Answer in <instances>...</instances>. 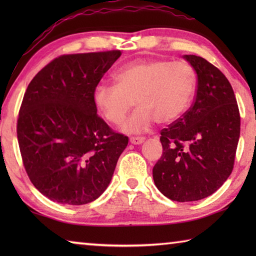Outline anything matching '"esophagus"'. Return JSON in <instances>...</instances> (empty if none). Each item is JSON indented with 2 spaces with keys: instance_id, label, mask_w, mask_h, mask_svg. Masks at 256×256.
Listing matches in <instances>:
<instances>
[{
  "instance_id": "34e87169",
  "label": "esophagus",
  "mask_w": 256,
  "mask_h": 256,
  "mask_svg": "<svg viewBox=\"0 0 256 256\" xmlns=\"http://www.w3.org/2000/svg\"><path fill=\"white\" fill-rule=\"evenodd\" d=\"M144 141V136H131L130 138V142L133 144H141Z\"/></svg>"
}]
</instances>
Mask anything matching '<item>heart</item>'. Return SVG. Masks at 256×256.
<instances>
[{
    "label": "heart",
    "instance_id": "heart-1",
    "mask_svg": "<svg viewBox=\"0 0 256 256\" xmlns=\"http://www.w3.org/2000/svg\"><path fill=\"white\" fill-rule=\"evenodd\" d=\"M116 84L102 82L94 90V104L108 122L120 124L134 105L138 106L122 125L123 131H146L154 120L168 124L188 110L196 89V73L188 62L140 60L115 74Z\"/></svg>",
    "mask_w": 256,
    "mask_h": 256
}]
</instances>
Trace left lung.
<instances>
[{"label": "left lung", "instance_id": "1", "mask_svg": "<svg viewBox=\"0 0 256 256\" xmlns=\"http://www.w3.org/2000/svg\"><path fill=\"white\" fill-rule=\"evenodd\" d=\"M198 74L196 99L180 118L162 130V154L154 164V184L177 202L214 193L232 174L240 116L232 84L214 64L184 55Z\"/></svg>", "mask_w": 256, "mask_h": 256}]
</instances>
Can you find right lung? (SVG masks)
Masks as SVG:
<instances>
[{
	"label": "right lung",
	"mask_w": 256,
	"mask_h": 256,
	"mask_svg": "<svg viewBox=\"0 0 256 256\" xmlns=\"http://www.w3.org/2000/svg\"><path fill=\"white\" fill-rule=\"evenodd\" d=\"M120 50L60 55L30 81L16 136L24 170L54 202L81 206L110 184L128 138L97 114L94 90Z\"/></svg>",
	"instance_id": "right-lung-1"
}]
</instances>
